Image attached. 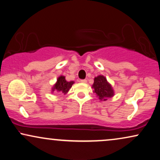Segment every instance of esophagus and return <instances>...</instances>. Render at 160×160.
I'll use <instances>...</instances> for the list:
<instances>
[{"label": "esophagus", "mask_w": 160, "mask_h": 160, "mask_svg": "<svg viewBox=\"0 0 160 160\" xmlns=\"http://www.w3.org/2000/svg\"><path fill=\"white\" fill-rule=\"evenodd\" d=\"M80 82H82V83H87V80H81Z\"/></svg>", "instance_id": "1"}]
</instances>
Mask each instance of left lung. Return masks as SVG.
I'll list each match as a JSON object with an SVG mask.
<instances>
[{
    "label": "left lung",
    "instance_id": "1",
    "mask_svg": "<svg viewBox=\"0 0 160 160\" xmlns=\"http://www.w3.org/2000/svg\"><path fill=\"white\" fill-rule=\"evenodd\" d=\"M92 88H93V92L97 95L100 101H106L108 98L112 97L115 94L111 84L103 75L95 77Z\"/></svg>",
    "mask_w": 160,
    "mask_h": 160
}]
</instances>
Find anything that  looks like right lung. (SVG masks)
Listing matches in <instances>:
<instances>
[{"label": "right lung", "instance_id": "obj_1", "mask_svg": "<svg viewBox=\"0 0 160 160\" xmlns=\"http://www.w3.org/2000/svg\"><path fill=\"white\" fill-rule=\"evenodd\" d=\"M74 83V81H67L66 80L65 76H59L58 79H57L56 82L52 87V93H53V91H55L57 92L63 93V94H67Z\"/></svg>", "mask_w": 160, "mask_h": 160}]
</instances>
